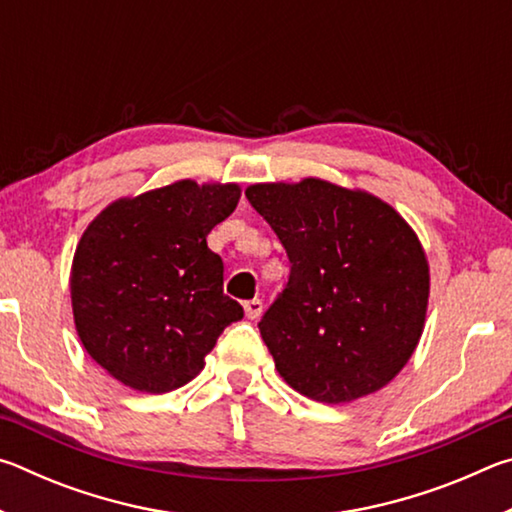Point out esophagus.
Instances as JSON below:
<instances>
[{
    "label": "esophagus",
    "instance_id": "esophagus-1",
    "mask_svg": "<svg viewBox=\"0 0 512 512\" xmlns=\"http://www.w3.org/2000/svg\"><path fill=\"white\" fill-rule=\"evenodd\" d=\"M262 309H264V302L259 300V298H253V300H246L244 302V311H246V316L250 320H257L259 316H262Z\"/></svg>",
    "mask_w": 512,
    "mask_h": 512
}]
</instances>
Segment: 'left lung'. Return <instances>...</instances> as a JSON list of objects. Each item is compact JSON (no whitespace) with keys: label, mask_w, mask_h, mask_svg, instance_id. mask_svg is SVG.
Returning a JSON list of instances; mask_svg holds the SVG:
<instances>
[{"label":"left lung","mask_w":512,"mask_h":512,"mask_svg":"<svg viewBox=\"0 0 512 512\" xmlns=\"http://www.w3.org/2000/svg\"><path fill=\"white\" fill-rule=\"evenodd\" d=\"M246 198L291 262L259 320L277 372L327 404L384 388L427 316L429 264L411 225L377 196L318 178L250 185Z\"/></svg>","instance_id":"left-lung-1"}]
</instances>
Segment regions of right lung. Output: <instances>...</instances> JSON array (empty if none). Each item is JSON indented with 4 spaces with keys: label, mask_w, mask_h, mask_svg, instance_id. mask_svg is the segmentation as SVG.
Segmentation results:
<instances>
[{
    "label": "right lung",
    "mask_w": 512,
    "mask_h": 512,
    "mask_svg": "<svg viewBox=\"0 0 512 512\" xmlns=\"http://www.w3.org/2000/svg\"><path fill=\"white\" fill-rule=\"evenodd\" d=\"M239 196V185L178 180L119 198L83 232L69 280L76 332L121 384L176 391L203 370L223 329L244 318L223 293L221 257L207 248Z\"/></svg>",
    "instance_id": "right-lung-1"
}]
</instances>
